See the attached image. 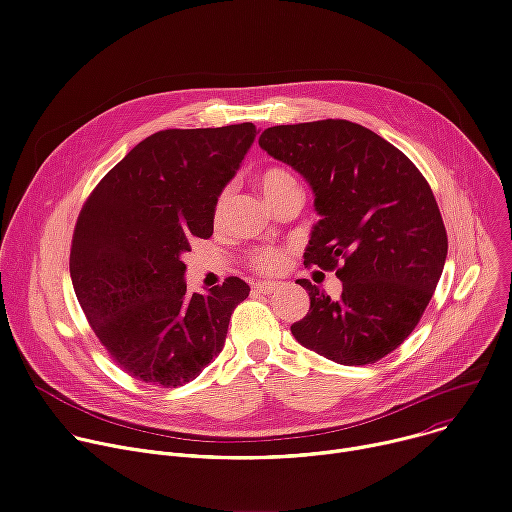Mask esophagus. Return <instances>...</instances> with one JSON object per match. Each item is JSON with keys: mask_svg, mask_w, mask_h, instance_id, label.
Returning <instances> with one entry per match:
<instances>
[{"mask_svg": "<svg viewBox=\"0 0 512 512\" xmlns=\"http://www.w3.org/2000/svg\"><path fill=\"white\" fill-rule=\"evenodd\" d=\"M275 288H277V286H275L273 282H257V284L253 286V290L259 292V294H271Z\"/></svg>", "mask_w": 512, "mask_h": 512, "instance_id": "obj_1", "label": "esophagus"}]
</instances>
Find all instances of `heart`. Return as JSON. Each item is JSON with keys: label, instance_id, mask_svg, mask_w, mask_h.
I'll return each mask as SVG.
<instances>
[{"label": "heart", "instance_id": "heart-1", "mask_svg": "<svg viewBox=\"0 0 512 512\" xmlns=\"http://www.w3.org/2000/svg\"><path fill=\"white\" fill-rule=\"evenodd\" d=\"M257 181H259V188H261L265 200L273 208L290 196H302V190H300L296 177L288 169L267 167L259 173ZM228 202H230V188H224L218 194V198L214 202V210H212L216 222L224 216ZM286 261H288V249L280 247V245H259L247 253V263L251 265V269H255L257 273H263V275L277 273L286 265Z\"/></svg>", "mask_w": 512, "mask_h": 512}]
</instances>
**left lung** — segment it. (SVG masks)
<instances>
[{
  "instance_id": "1",
  "label": "left lung",
  "mask_w": 512,
  "mask_h": 512,
  "mask_svg": "<svg viewBox=\"0 0 512 512\" xmlns=\"http://www.w3.org/2000/svg\"><path fill=\"white\" fill-rule=\"evenodd\" d=\"M259 147L306 177L320 214L306 267L337 271L341 298L298 280L308 314L292 324L335 363H376L414 331L447 257V230L425 175L394 145L349 120L265 128Z\"/></svg>"
}]
</instances>
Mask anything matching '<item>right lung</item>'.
I'll return each instance as SVG.
<instances>
[{
	"label": "right lung",
	"mask_w": 512,
	"mask_h": 512,
	"mask_svg": "<svg viewBox=\"0 0 512 512\" xmlns=\"http://www.w3.org/2000/svg\"><path fill=\"white\" fill-rule=\"evenodd\" d=\"M257 128H169L138 143L91 192L73 230L75 296L114 363L145 384L196 380L222 351L228 320L251 292L226 277L188 294L181 257L214 230V202Z\"/></svg>",
	"instance_id": "obj_1"
}]
</instances>
